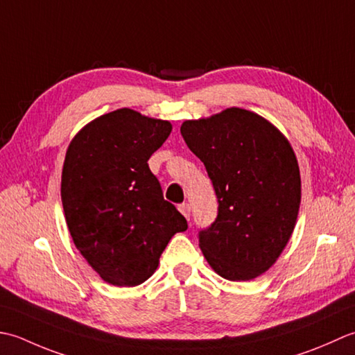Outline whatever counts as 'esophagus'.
<instances>
[{"instance_id":"1","label":"esophagus","mask_w":355,"mask_h":355,"mask_svg":"<svg viewBox=\"0 0 355 355\" xmlns=\"http://www.w3.org/2000/svg\"><path fill=\"white\" fill-rule=\"evenodd\" d=\"M179 211L185 216L187 220H190V211H191L190 205H188V204H180L179 205Z\"/></svg>"}]
</instances>
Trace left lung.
Segmentation results:
<instances>
[{"label":"left lung","instance_id":"obj_1","mask_svg":"<svg viewBox=\"0 0 355 355\" xmlns=\"http://www.w3.org/2000/svg\"><path fill=\"white\" fill-rule=\"evenodd\" d=\"M184 141L204 162L218 218L199 231L209 266L228 280L268 271L291 237L300 207V171L291 144L271 122L231 107L185 121Z\"/></svg>","mask_w":355,"mask_h":355}]
</instances>
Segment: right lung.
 <instances>
[{
  "label": "right lung",
  "mask_w": 355,
  "mask_h": 355,
  "mask_svg": "<svg viewBox=\"0 0 355 355\" xmlns=\"http://www.w3.org/2000/svg\"><path fill=\"white\" fill-rule=\"evenodd\" d=\"M170 133L168 121L119 108L89 122L67 148L61 199L70 236L112 285L146 282L170 239L188 228L148 168Z\"/></svg>",
  "instance_id": "1"
}]
</instances>
